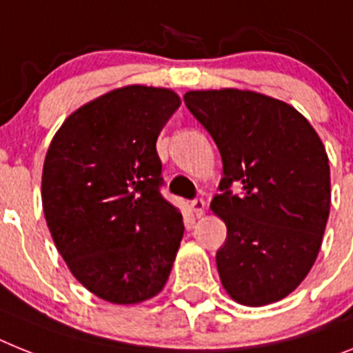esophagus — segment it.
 Masks as SVG:
<instances>
[{
    "label": "esophagus",
    "instance_id": "esophagus-1",
    "mask_svg": "<svg viewBox=\"0 0 353 353\" xmlns=\"http://www.w3.org/2000/svg\"><path fill=\"white\" fill-rule=\"evenodd\" d=\"M190 208L192 212H194L195 217H201V215L204 213V208H206V203H204L203 199H194L190 203Z\"/></svg>",
    "mask_w": 353,
    "mask_h": 353
}]
</instances>
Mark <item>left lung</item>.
Segmentation results:
<instances>
[{
    "mask_svg": "<svg viewBox=\"0 0 353 353\" xmlns=\"http://www.w3.org/2000/svg\"><path fill=\"white\" fill-rule=\"evenodd\" d=\"M185 103L222 158V194L210 204L228 228L217 251L222 287L248 307L283 300L321 248L330 212L325 145L301 112L256 91H188ZM235 181L241 196L229 190Z\"/></svg>",
    "mask_w": 353,
    "mask_h": 353,
    "instance_id": "8db88e82",
    "label": "left lung"
}]
</instances>
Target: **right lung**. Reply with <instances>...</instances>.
Here are the masks:
<instances>
[{"instance_id":"obj_1","label":"right lung","mask_w":353,"mask_h":353,"mask_svg":"<svg viewBox=\"0 0 353 353\" xmlns=\"http://www.w3.org/2000/svg\"><path fill=\"white\" fill-rule=\"evenodd\" d=\"M181 99L125 85L64 120L43 167V210L71 274L109 303L161 292L181 244L179 208L159 192L156 141Z\"/></svg>"}]
</instances>
